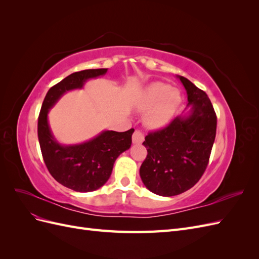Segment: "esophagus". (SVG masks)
I'll return each instance as SVG.
<instances>
[{
    "label": "esophagus",
    "mask_w": 259,
    "mask_h": 259,
    "mask_svg": "<svg viewBox=\"0 0 259 259\" xmlns=\"http://www.w3.org/2000/svg\"><path fill=\"white\" fill-rule=\"evenodd\" d=\"M132 139H133V143H134V144H142L144 140H145L144 133L142 131L136 130L134 132V134H133V138Z\"/></svg>",
    "instance_id": "esophagus-1"
}]
</instances>
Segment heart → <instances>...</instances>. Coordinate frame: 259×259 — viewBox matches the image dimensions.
Instances as JSON below:
<instances>
[{"label":"heart","mask_w":259,"mask_h":259,"mask_svg":"<svg viewBox=\"0 0 259 259\" xmlns=\"http://www.w3.org/2000/svg\"><path fill=\"white\" fill-rule=\"evenodd\" d=\"M182 104V96L177 90L170 89L168 84L153 82L140 94L137 108L147 111L144 116L145 124L152 130H159L170 122Z\"/></svg>","instance_id":"obj_1"}]
</instances>
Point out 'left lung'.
<instances>
[{"mask_svg": "<svg viewBox=\"0 0 259 259\" xmlns=\"http://www.w3.org/2000/svg\"><path fill=\"white\" fill-rule=\"evenodd\" d=\"M178 77L187 91L190 113L149 133L143 143L148 154L140 177L147 189L162 197L183 193L199 182L216 136L217 117L206 93L186 77Z\"/></svg>", "mask_w": 259, "mask_h": 259, "instance_id": "1", "label": "left lung"}]
</instances>
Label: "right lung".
Listing matches in <instances>:
<instances>
[{"label":"right lung","instance_id":"1","mask_svg":"<svg viewBox=\"0 0 259 259\" xmlns=\"http://www.w3.org/2000/svg\"><path fill=\"white\" fill-rule=\"evenodd\" d=\"M106 72L107 69H89L68 75L50 89L38 114L37 137L45 165L59 184L77 192L97 190L107 183L117 156L130 149L134 128L104 131L86 143L64 146L54 138L48 113L66 92L82 89L89 79Z\"/></svg>","mask_w":259,"mask_h":259}]
</instances>
